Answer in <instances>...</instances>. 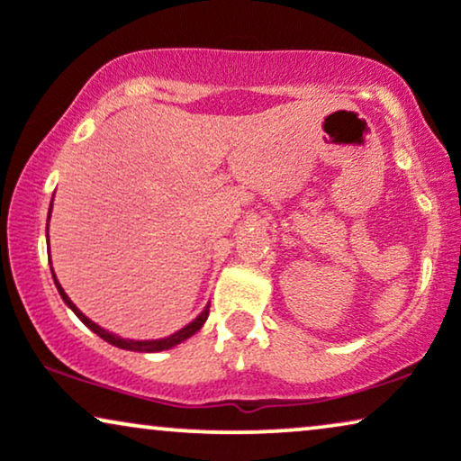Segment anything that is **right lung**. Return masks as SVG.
<instances>
[{"mask_svg":"<svg viewBox=\"0 0 461 461\" xmlns=\"http://www.w3.org/2000/svg\"><path fill=\"white\" fill-rule=\"evenodd\" d=\"M54 276V274H52ZM54 285H57V288H59V293H60V297L65 299V303L69 305V308L76 312V316L79 318V321H82L86 327H88L90 330H95V333L101 337V339H105V341H109L112 343V346H118V348H122V349H132V352H162V349H168V348H173V346H176V343H181V341H185L187 337H192L194 333H198V330L202 329V324L206 322V318H208V308H211V305H206L204 308V312H202V314L195 318L194 322H189L185 329H181V330H176L175 335H170V337H164V339H153V341H132V339H122V337H118V335H112L109 333V330H105V329H101L98 327V324H95L92 321H88V318H86L82 312H79L76 305L71 303V299L67 297V293L63 291V286L59 285L57 282V278H54Z\"/></svg>","mask_w":461,"mask_h":461,"instance_id":"1","label":"right lung"}]
</instances>
